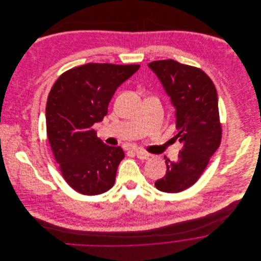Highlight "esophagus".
Masks as SVG:
<instances>
[{
    "label": "esophagus",
    "mask_w": 261,
    "mask_h": 261,
    "mask_svg": "<svg viewBox=\"0 0 261 261\" xmlns=\"http://www.w3.org/2000/svg\"><path fill=\"white\" fill-rule=\"evenodd\" d=\"M136 154L140 160H146L149 156V152H147V151H145L144 149H136Z\"/></svg>",
    "instance_id": "esophagus-1"
}]
</instances>
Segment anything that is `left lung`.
<instances>
[{
	"label": "left lung",
	"mask_w": 261,
	"mask_h": 261,
	"mask_svg": "<svg viewBox=\"0 0 261 261\" xmlns=\"http://www.w3.org/2000/svg\"><path fill=\"white\" fill-rule=\"evenodd\" d=\"M149 67L161 80L176 109L175 139L183 145L178 160L166 159V176L154 186L166 193H179L193 186L220 146L222 124L218 96L211 78L202 69L173 59L156 60Z\"/></svg>",
	"instance_id": "8db88e82"
}]
</instances>
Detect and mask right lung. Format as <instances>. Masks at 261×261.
<instances>
[{
	"instance_id": "1",
	"label": "right lung",
	"mask_w": 261,
	"mask_h": 261,
	"mask_svg": "<svg viewBox=\"0 0 261 261\" xmlns=\"http://www.w3.org/2000/svg\"><path fill=\"white\" fill-rule=\"evenodd\" d=\"M139 68L87 63L60 75L49 92L47 139L62 177L82 195H99L114 185L124 152L97 139L92 125L108 114L116 88Z\"/></svg>"
}]
</instances>
